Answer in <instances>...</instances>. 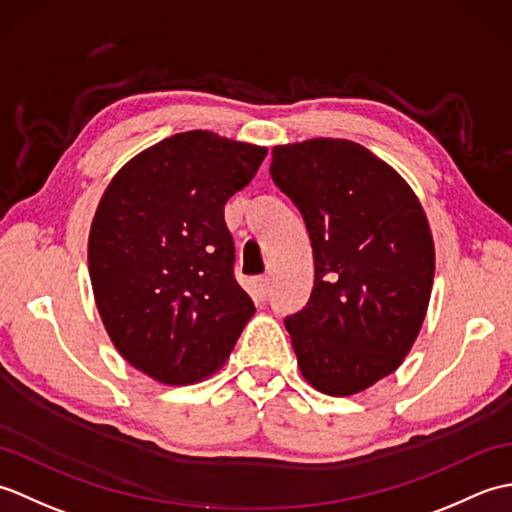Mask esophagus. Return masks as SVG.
I'll use <instances>...</instances> for the list:
<instances>
[{"instance_id":"esophagus-1","label":"esophagus","mask_w":512,"mask_h":512,"mask_svg":"<svg viewBox=\"0 0 512 512\" xmlns=\"http://www.w3.org/2000/svg\"><path fill=\"white\" fill-rule=\"evenodd\" d=\"M268 290H270V279L268 277H257L255 279V292L259 299H266L268 297Z\"/></svg>"}]
</instances>
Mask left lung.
Segmentation results:
<instances>
[{
  "mask_svg": "<svg viewBox=\"0 0 512 512\" xmlns=\"http://www.w3.org/2000/svg\"><path fill=\"white\" fill-rule=\"evenodd\" d=\"M270 176L312 244V295L286 317L301 374L321 394H358L396 372L422 328L436 273L427 215L398 171L352 140L277 145Z\"/></svg>",
  "mask_w": 512,
  "mask_h": 512,
  "instance_id": "obj_1",
  "label": "left lung"
}]
</instances>
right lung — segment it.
<instances>
[{"mask_svg": "<svg viewBox=\"0 0 512 512\" xmlns=\"http://www.w3.org/2000/svg\"><path fill=\"white\" fill-rule=\"evenodd\" d=\"M266 154L193 129L140 151L107 184L88 242L96 308L118 354L158 383L215 374L253 317L224 204Z\"/></svg>", "mask_w": 512, "mask_h": 512, "instance_id": "obj_1", "label": "right lung"}]
</instances>
